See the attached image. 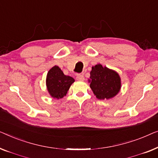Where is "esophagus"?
<instances>
[{"label":"esophagus","mask_w":158,"mask_h":158,"mask_svg":"<svg viewBox=\"0 0 158 158\" xmlns=\"http://www.w3.org/2000/svg\"><path fill=\"white\" fill-rule=\"evenodd\" d=\"M77 79L78 80V81H84V75H82V74H78V75H77Z\"/></svg>","instance_id":"34e87169"}]
</instances>
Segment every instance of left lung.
<instances>
[{
  "label": "left lung",
  "mask_w": 158,
  "mask_h": 158,
  "mask_svg": "<svg viewBox=\"0 0 158 158\" xmlns=\"http://www.w3.org/2000/svg\"><path fill=\"white\" fill-rule=\"evenodd\" d=\"M89 78L90 88L99 99H112L121 89V78L118 73L100 64L92 66Z\"/></svg>",
  "instance_id": "1"
}]
</instances>
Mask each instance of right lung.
Instances as JSON below:
<instances>
[{"instance_id": "right-lung-1", "label": "right lung", "mask_w": 158, "mask_h": 158, "mask_svg": "<svg viewBox=\"0 0 158 158\" xmlns=\"http://www.w3.org/2000/svg\"><path fill=\"white\" fill-rule=\"evenodd\" d=\"M74 81L72 77L64 74L59 66H54L47 73L46 84L50 96L59 99L66 96Z\"/></svg>"}]
</instances>
